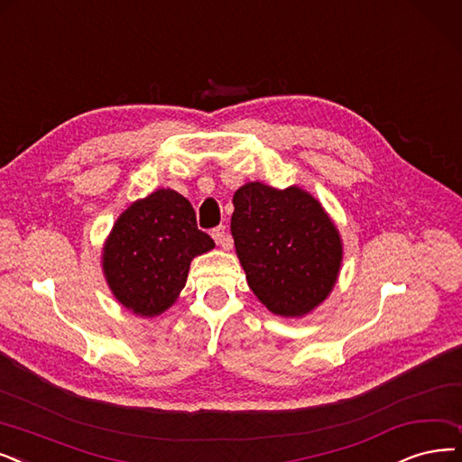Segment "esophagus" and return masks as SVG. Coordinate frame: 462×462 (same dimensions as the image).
<instances>
[{
	"label": "esophagus",
	"instance_id": "1",
	"mask_svg": "<svg viewBox=\"0 0 462 462\" xmlns=\"http://www.w3.org/2000/svg\"><path fill=\"white\" fill-rule=\"evenodd\" d=\"M212 238L216 241V245H219L224 250H231L233 248V241L227 236L226 226H217L216 229H212Z\"/></svg>",
	"mask_w": 462,
	"mask_h": 462
}]
</instances>
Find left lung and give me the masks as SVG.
Instances as JSON below:
<instances>
[{"mask_svg":"<svg viewBox=\"0 0 462 462\" xmlns=\"http://www.w3.org/2000/svg\"><path fill=\"white\" fill-rule=\"evenodd\" d=\"M231 235L250 290L271 312L300 319L334 290L341 236L320 202L298 186L248 181L233 195Z\"/></svg>","mask_w":462,"mask_h":462,"instance_id":"obj_1","label":"left lung"}]
</instances>
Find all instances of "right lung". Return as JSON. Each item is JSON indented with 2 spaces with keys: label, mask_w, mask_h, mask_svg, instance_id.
Wrapping results in <instances>:
<instances>
[{
  "label": "right lung",
  "mask_w": 462,
  "mask_h": 462,
  "mask_svg": "<svg viewBox=\"0 0 462 462\" xmlns=\"http://www.w3.org/2000/svg\"><path fill=\"white\" fill-rule=\"evenodd\" d=\"M214 246L199 231L191 202L174 189H157L117 217L106 238L102 269L123 307L157 317L178 300L193 257Z\"/></svg>",
  "instance_id": "right-lung-1"
}]
</instances>
